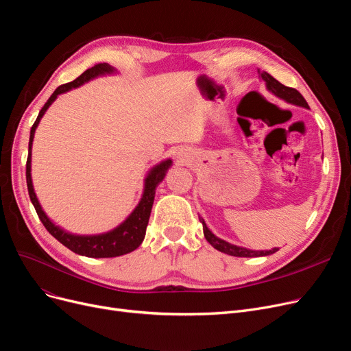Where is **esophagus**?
Instances as JSON below:
<instances>
[{
    "label": "esophagus",
    "instance_id": "1",
    "mask_svg": "<svg viewBox=\"0 0 351 351\" xmlns=\"http://www.w3.org/2000/svg\"><path fill=\"white\" fill-rule=\"evenodd\" d=\"M176 159L179 160V162H182V163H185V162H188L189 160V155L185 152V151H179V152H176Z\"/></svg>",
    "mask_w": 351,
    "mask_h": 351
}]
</instances>
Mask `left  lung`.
Listing matches in <instances>:
<instances>
[{
    "mask_svg": "<svg viewBox=\"0 0 351 351\" xmlns=\"http://www.w3.org/2000/svg\"><path fill=\"white\" fill-rule=\"evenodd\" d=\"M259 72V77L261 80L265 82L266 85V89L269 92H271L273 95H276L278 98L286 101L287 104H291V105H298V106H302V108H306L308 109V104L306 102V99L302 97V94L299 90H296L294 88H289V86H285L283 84H280L278 80H274L270 73L267 72H262L261 69L257 71ZM199 220L202 222V225H204V234H205V239L206 241L219 252L222 253H226V254H230V256H234V257H262V256H269V254H273L278 252L279 249L278 247H273L270 250H252V249H247V247H243V246H237V245H232L226 241H223V239L217 237L205 223V220L202 219L199 216Z\"/></svg>",
    "mask_w": 351,
    "mask_h": 351,
    "instance_id": "obj_1",
    "label": "left lung"
}]
</instances>
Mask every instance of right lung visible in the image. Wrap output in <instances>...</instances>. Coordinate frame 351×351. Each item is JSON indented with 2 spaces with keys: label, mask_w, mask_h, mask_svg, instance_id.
Instances as JSON below:
<instances>
[{
  "label": "right lung",
  "mask_w": 351,
  "mask_h": 351,
  "mask_svg": "<svg viewBox=\"0 0 351 351\" xmlns=\"http://www.w3.org/2000/svg\"><path fill=\"white\" fill-rule=\"evenodd\" d=\"M115 73H118V71L114 66H110L109 64H98L95 66L86 69L82 75H80L75 81L64 84L55 89L53 94L49 97V99L45 102L43 109L40 110L38 118H36V121L34 122V125L31 128L29 143H28L27 186H28L29 199L32 202L36 213H38L43 225L55 239H57L60 243H62L65 247H68L73 253H78V254L86 256V257H95V259H99V257H118V256H122L126 253H131L141 246V243L145 239L147 222H149V216H151V210H152V205H154L156 188L159 183L165 179L166 173H168L169 168L172 166V159L168 158L165 160H160L159 163L152 166L149 172L146 173V176L143 179V192H142L139 204L121 225H118L112 230H108V232L98 233V234H77V233H71V232L62 229L58 225H55L48 217V215L44 212L38 197H36V195H35L32 178H31L32 141H34L36 126L40 125L41 118L45 115V112L52 105V102L58 98V95L65 94V92H68L73 88H78V86L89 82L92 80H95L98 77L115 75Z\"/></svg>",
  "instance_id": "add662e5"
}]
</instances>
